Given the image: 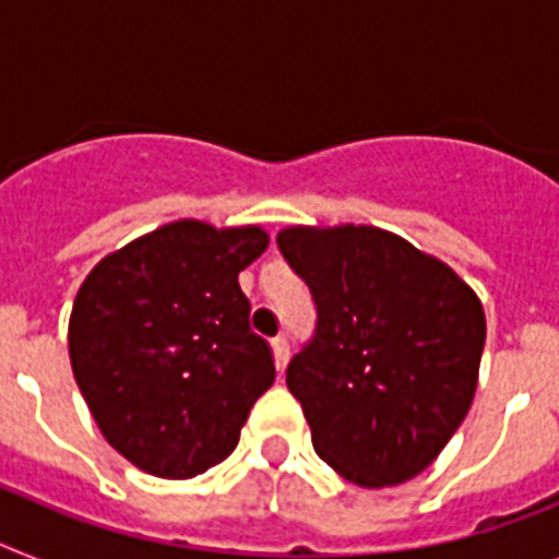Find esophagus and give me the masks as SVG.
Instances as JSON below:
<instances>
[{
  "instance_id": "obj_1",
  "label": "esophagus",
  "mask_w": 559,
  "mask_h": 559,
  "mask_svg": "<svg viewBox=\"0 0 559 559\" xmlns=\"http://www.w3.org/2000/svg\"><path fill=\"white\" fill-rule=\"evenodd\" d=\"M272 358H275V367L284 372L289 364V344H287V337H272Z\"/></svg>"
}]
</instances>
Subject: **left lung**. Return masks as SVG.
Instances as JSON below:
<instances>
[{
  "mask_svg": "<svg viewBox=\"0 0 559 559\" xmlns=\"http://www.w3.org/2000/svg\"><path fill=\"white\" fill-rule=\"evenodd\" d=\"M278 247L318 309L316 337L287 367L318 457L364 489L412 480L472 409L480 298L440 258L369 224H295Z\"/></svg>",
  "mask_w": 559,
  "mask_h": 559,
  "instance_id": "obj_1",
  "label": "left lung"
}]
</instances>
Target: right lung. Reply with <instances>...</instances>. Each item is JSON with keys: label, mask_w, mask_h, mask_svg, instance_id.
Returning <instances> with one entry per match:
<instances>
[{"label": "right lung", "mask_w": 559, "mask_h": 559, "mask_svg": "<svg viewBox=\"0 0 559 559\" xmlns=\"http://www.w3.org/2000/svg\"><path fill=\"white\" fill-rule=\"evenodd\" d=\"M266 247L258 224L181 218L102 258L79 287L73 378L98 431L135 468L187 480L238 447L252 403L275 381L238 287Z\"/></svg>", "instance_id": "add662e5"}]
</instances>
